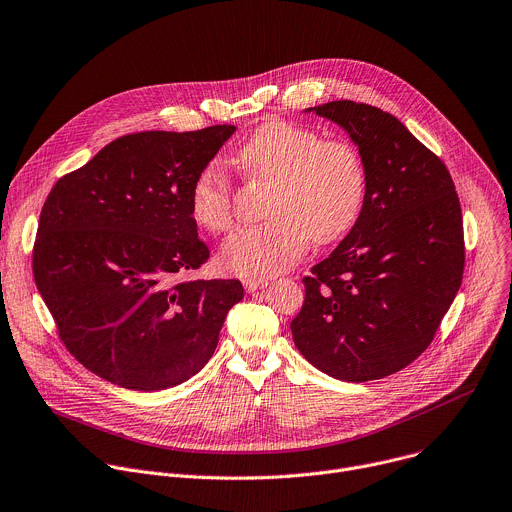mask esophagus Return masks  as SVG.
<instances>
[{
	"label": "esophagus",
	"instance_id": "1",
	"mask_svg": "<svg viewBox=\"0 0 512 512\" xmlns=\"http://www.w3.org/2000/svg\"><path fill=\"white\" fill-rule=\"evenodd\" d=\"M267 285H269V279H263V277H247V279H243V287L249 293H253L257 289H263Z\"/></svg>",
	"mask_w": 512,
	"mask_h": 512
}]
</instances>
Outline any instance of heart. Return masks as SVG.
Returning a JSON list of instances; mask_svg holds the SVG:
<instances>
[{
    "label": "heart",
    "instance_id": "obj_1",
    "mask_svg": "<svg viewBox=\"0 0 512 512\" xmlns=\"http://www.w3.org/2000/svg\"><path fill=\"white\" fill-rule=\"evenodd\" d=\"M237 162L251 181L273 183L267 223L241 229L221 249V265L243 277H271L293 267L311 239H342L364 207L368 175L360 150L317 130L269 120L239 148ZM195 223L215 235L235 227V187L215 162L203 166L191 187Z\"/></svg>",
    "mask_w": 512,
    "mask_h": 512
}]
</instances>
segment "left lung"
<instances>
[{"label": "left lung", "instance_id": "8db88e82", "mask_svg": "<svg viewBox=\"0 0 512 512\" xmlns=\"http://www.w3.org/2000/svg\"><path fill=\"white\" fill-rule=\"evenodd\" d=\"M313 110L358 144L368 189L350 235L303 277L305 301L291 333L323 374L380 380L432 344L458 293L460 201L446 164L390 112L352 100Z\"/></svg>", "mask_w": 512, "mask_h": 512}]
</instances>
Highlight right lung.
<instances>
[{"mask_svg":"<svg viewBox=\"0 0 512 512\" xmlns=\"http://www.w3.org/2000/svg\"><path fill=\"white\" fill-rule=\"evenodd\" d=\"M235 132L146 130L106 144L50 191L32 269L66 350L128 390L173 388L213 356L237 279H189L209 259L191 187Z\"/></svg>","mask_w":512,"mask_h":512,"instance_id":"add662e5","label":"right lung"}]
</instances>
